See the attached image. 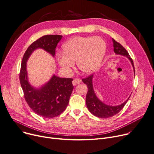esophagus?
<instances>
[{"instance_id": "34e87169", "label": "esophagus", "mask_w": 154, "mask_h": 154, "mask_svg": "<svg viewBox=\"0 0 154 154\" xmlns=\"http://www.w3.org/2000/svg\"><path fill=\"white\" fill-rule=\"evenodd\" d=\"M82 82V80L80 79H74L72 81V84L74 85H76L77 84H79Z\"/></svg>"}]
</instances>
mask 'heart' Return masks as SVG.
Instances as JSON below:
<instances>
[{"mask_svg":"<svg viewBox=\"0 0 154 154\" xmlns=\"http://www.w3.org/2000/svg\"><path fill=\"white\" fill-rule=\"evenodd\" d=\"M63 50V54L57 56L61 68L69 72L76 61L79 69L89 74L100 66L106 52V43L98 36H77L66 42Z\"/></svg>","mask_w":154,"mask_h":154,"instance_id":"b5f03b06","label":"heart"}]
</instances>
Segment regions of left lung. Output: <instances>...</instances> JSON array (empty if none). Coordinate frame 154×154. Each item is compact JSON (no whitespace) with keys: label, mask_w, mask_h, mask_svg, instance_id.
<instances>
[{"label":"left lung","mask_w":154,"mask_h":154,"mask_svg":"<svg viewBox=\"0 0 154 154\" xmlns=\"http://www.w3.org/2000/svg\"><path fill=\"white\" fill-rule=\"evenodd\" d=\"M112 43H113V50L115 53L116 54L126 56L127 58H128L132 66L133 69H134L135 75L134 63H133L132 59L129 56L128 51L121 44L116 42L113 38L112 39ZM93 77L94 75H91L87 78L82 79V82L85 85H87L88 88V91L86 95V105L88 109L91 114L101 118H108L116 115L123 108L127 103V101H128L130 96L124 103L117 106H110L103 103L98 98L95 93L93 86Z\"/></svg>","instance_id":"8db88e82"}]
</instances>
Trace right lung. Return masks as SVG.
I'll return each instance as SVG.
<instances>
[{
	"instance_id": "obj_1",
	"label": "right lung",
	"mask_w": 154,
	"mask_h": 154,
	"mask_svg": "<svg viewBox=\"0 0 154 154\" xmlns=\"http://www.w3.org/2000/svg\"><path fill=\"white\" fill-rule=\"evenodd\" d=\"M61 35H45L31 45L23 55L20 72V82L24 97L30 107L38 115L46 118L56 117L66 109L74 89L72 79L60 78L54 74L47 83L35 88L28 81L26 62L34 51L43 49L54 57L56 48L62 39Z\"/></svg>"
}]
</instances>
